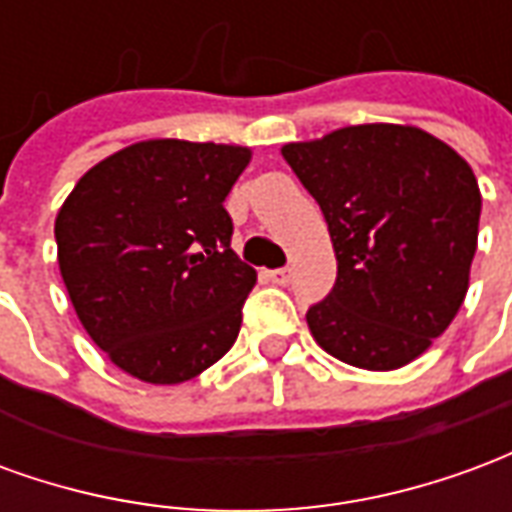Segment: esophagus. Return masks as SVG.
I'll list each match as a JSON object with an SVG mask.
<instances>
[{
	"instance_id": "1",
	"label": "esophagus",
	"mask_w": 512,
	"mask_h": 512,
	"mask_svg": "<svg viewBox=\"0 0 512 512\" xmlns=\"http://www.w3.org/2000/svg\"><path fill=\"white\" fill-rule=\"evenodd\" d=\"M268 279H271V282H277V285H288L290 268H274V271H268Z\"/></svg>"
}]
</instances>
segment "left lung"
Here are the masks:
<instances>
[{"label":"left lung","mask_w":512,"mask_h":512,"mask_svg":"<svg viewBox=\"0 0 512 512\" xmlns=\"http://www.w3.org/2000/svg\"><path fill=\"white\" fill-rule=\"evenodd\" d=\"M282 156L329 224L337 282L307 310L323 351L397 370L461 310L477 249L480 189L450 145L414 126H348Z\"/></svg>","instance_id":"8db88e82"}]
</instances>
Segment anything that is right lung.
<instances>
[{
    "instance_id": "add662e5",
    "label": "right lung",
    "mask_w": 512,
    "mask_h": 512,
    "mask_svg": "<svg viewBox=\"0 0 512 512\" xmlns=\"http://www.w3.org/2000/svg\"><path fill=\"white\" fill-rule=\"evenodd\" d=\"M246 147L150 139L84 175L57 213L62 279L79 321L128 376L183 384L241 332L257 271L224 211Z\"/></svg>"
}]
</instances>
